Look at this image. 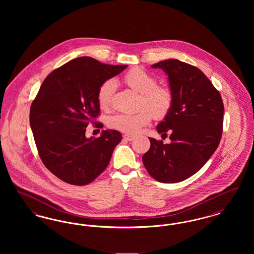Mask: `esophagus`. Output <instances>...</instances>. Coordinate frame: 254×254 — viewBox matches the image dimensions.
Returning a JSON list of instances; mask_svg holds the SVG:
<instances>
[{
    "instance_id": "esophagus-1",
    "label": "esophagus",
    "mask_w": 254,
    "mask_h": 254,
    "mask_svg": "<svg viewBox=\"0 0 254 254\" xmlns=\"http://www.w3.org/2000/svg\"><path fill=\"white\" fill-rule=\"evenodd\" d=\"M123 138H124L125 140H127V141H132V140H134V136H132V135H128V134H124V135H123Z\"/></svg>"
}]
</instances>
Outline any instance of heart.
I'll return each instance as SVG.
<instances>
[{
    "instance_id": "b5f03b06",
    "label": "heart",
    "mask_w": 254,
    "mask_h": 254,
    "mask_svg": "<svg viewBox=\"0 0 254 254\" xmlns=\"http://www.w3.org/2000/svg\"><path fill=\"white\" fill-rule=\"evenodd\" d=\"M124 82L134 91L140 93L139 107L136 113H118L109 118V127L127 134H136L151 121L152 115L156 119L165 118L173 104V93L165 85H158L154 76L143 68H132L124 76ZM116 89L114 79L106 80L100 85L97 99L102 109L110 108Z\"/></svg>"
}]
</instances>
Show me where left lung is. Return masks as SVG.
Masks as SVG:
<instances>
[{
  "label": "left lung",
  "mask_w": 254,
  "mask_h": 254,
  "mask_svg": "<svg viewBox=\"0 0 254 254\" xmlns=\"http://www.w3.org/2000/svg\"><path fill=\"white\" fill-rule=\"evenodd\" d=\"M169 77L173 104L157 131L170 144L149 138L150 148L142 157L145 169L161 183H177L192 176L219 145L224 105L219 91L199 68L176 59L151 65Z\"/></svg>",
  "instance_id": "left-lung-1"
}]
</instances>
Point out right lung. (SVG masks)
Masks as SVG:
<instances>
[{"label": "right lung", "mask_w": 254, "mask_h": 254, "mask_svg": "<svg viewBox=\"0 0 254 254\" xmlns=\"http://www.w3.org/2000/svg\"><path fill=\"white\" fill-rule=\"evenodd\" d=\"M127 67L79 57L43 82L30 107V127L44 165L61 180L85 186L108 167L121 133L109 129L99 138H86L85 130L100 113V85ZM92 123L103 127L101 123Z\"/></svg>", "instance_id": "right-lung-1"}]
</instances>
